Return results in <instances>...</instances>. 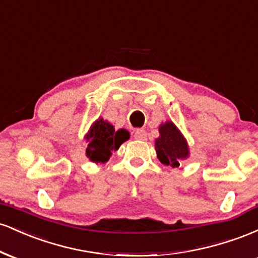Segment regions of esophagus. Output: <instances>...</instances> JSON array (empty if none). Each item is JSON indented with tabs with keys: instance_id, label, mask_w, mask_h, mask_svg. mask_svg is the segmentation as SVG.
<instances>
[{
	"instance_id": "obj_1",
	"label": "esophagus",
	"mask_w": 258,
	"mask_h": 258,
	"mask_svg": "<svg viewBox=\"0 0 258 258\" xmlns=\"http://www.w3.org/2000/svg\"><path fill=\"white\" fill-rule=\"evenodd\" d=\"M135 139H138V141H146L147 139V132L144 130H137L135 132Z\"/></svg>"
}]
</instances>
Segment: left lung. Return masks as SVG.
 Returning <instances> with one entry per match:
<instances>
[{
    "instance_id": "obj_1",
    "label": "left lung",
    "mask_w": 258,
    "mask_h": 258,
    "mask_svg": "<svg viewBox=\"0 0 258 258\" xmlns=\"http://www.w3.org/2000/svg\"><path fill=\"white\" fill-rule=\"evenodd\" d=\"M159 132L160 137L155 141V150L160 162L166 166H179L180 160H185L189 156L185 138L171 121L161 123Z\"/></svg>"
}]
</instances>
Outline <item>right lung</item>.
Segmentation results:
<instances>
[{
	"label": "right lung",
	"mask_w": 258,
	"mask_h": 258,
	"mask_svg": "<svg viewBox=\"0 0 258 258\" xmlns=\"http://www.w3.org/2000/svg\"><path fill=\"white\" fill-rule=\"evenodd\" d=\"M128 138V131L123 128L115 131L111 123L103 119H98L94 121L85 137L87 142L86 155L92 162L104 164L110 159L112 152L119 149L121 144Z\"/></svg>",
	"instance_id": "add662e5"
}]
</instances>
